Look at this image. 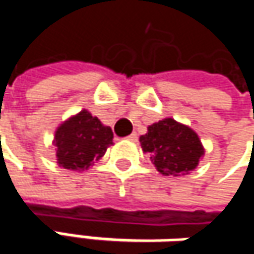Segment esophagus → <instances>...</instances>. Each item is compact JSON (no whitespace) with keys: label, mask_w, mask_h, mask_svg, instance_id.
Masks as SVG:
<instances>
[{"label":"esophagus","mask_w":254,"mask_h":254,"mask_svg":"<svg viewBox=\"0 0 254 254\" xmlns=\"http://www.w3.org/2000/svg\"><path fill=\"white\" fill-rule=\"evenodd\" d=\"M127 139H129V141H132V142H136V141H138V135L133 132V133H130V135L127 136Z\"/></svg>","instance_id":"obj_1"}]
</instances>
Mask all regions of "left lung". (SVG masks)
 <instances>
[{"label":"left lung","instance_id":"left-lung-1","mask_svg":"<svg viewBox=\"0 0 254 254\" xmlns=\"http://www.w3.org/2000/svg\"><path fill=\"white\" fill-rule=\"evenodd\" d=\"M139 144L157 172L165 177L190 174L204 156V147L195 130L172 118L150 125L147 133L139 136Z\"/></svg>","mask_w":254,"mask_h":254}]
</instances>
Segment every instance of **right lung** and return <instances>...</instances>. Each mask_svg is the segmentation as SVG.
I'll list each match as a JSON object with an SVG mask.
<instances>
[{
	"label": "right lung",
	"mask_w": 254,
	"mask_h": 254,
	"mask_svg": "<svg viewBox=\"0 0 254 254\" xmlns=\"http://www.w3.org/2000/svg\"><path fill=\"white\" fill-rule=\"evenodd\" d=\"M53 145L60 168L85 171L113 145V132L112 127L103 125L98 118L83 109L57 127Z\"/></svg>",
	"instance_id": "right-lung-1"
}]
</instances>
